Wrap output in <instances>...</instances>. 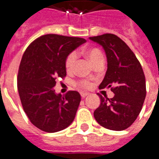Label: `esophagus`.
<instances>
[{"mask_svg":"<svg viewBox=\"0 0 159 159\" xmlns=\"http://www.w3.org/2000/svg\"><path fill=\"white\" fill-rule=\"evenodd\" d=\"M89 95V93H86V92H81L80 93V95H81V97H82V98L86 97L87 95Z\"/></svg>","mask_w":159,"mask_h":159,"instance_id":"34e87169","label":"esophagus"}]
</instances>
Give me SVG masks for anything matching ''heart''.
Returning a JSON list of instances; mask_svg holds the SVG:
<instances>
[{"instance_id": "b5f03b06", "label": "heart", "mask_w": 159, "mask_h": 159, "mask_svg": "<svg viewBox=\"0 0 159 159\" xmlns=\"http://www.w3.org/2000/svg\"><path fill=\"white\" fill-rule=\"evenodd\" d=\"M84 52L86 56L89 58V59L91 61L93 64H95L96 62L103 59V54L101 52V50L95 48H86L84 50ZM76 53L75 52H71L69 54V56L67 57L66 60H65V67L66 70L68 71L73 70L74 65L76 61ZM79 86H80L81 88H89L90 87V83L88 81H80L78 83Z\"/></svg>"}]
</instances>
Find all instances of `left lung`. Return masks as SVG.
I'll use <instances>...</instances> for the list:
<instances>
[{"instance_id": "obj_1", "label": "left lung", "mask_w": 159, "mask_h": 159, "mask_svg": "<svg viewBox=\"0 0 159 159\" xmlns=\"http://www.w3.org/2000/svg\"><path fill=\"white\" fill-rule=\"evenodd\" d=\"M105 50L107 70L99 88H111V99H101L94 111L98 123L107 129L123 131L139 115L146 97V81L143 68L131 48L117 36L111 33L90 37Z\"/></svg>"}]
</instances>
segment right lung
Here are the masks:
<instances>
[{
    "label": "right lung",
    "mask_w": 159,
    "mask_h": 159,
    "mask_svg": "<svg viewBox=\"0 0 159 159\" xmlns=\"http://www.w3.org/2000/svg\"><path fill=\"white\" fill-rule=\"evenodd\" d=\"M81 38L47 34L30 44L22 56L17 89L30 121L42 131L57 132L72 123L81 97L78 91L55 93L56 80L66 76L65 60L84 43Z\"/></svg>",
    "instance_id": "obj_1"
}]
</instances>
